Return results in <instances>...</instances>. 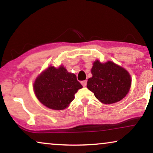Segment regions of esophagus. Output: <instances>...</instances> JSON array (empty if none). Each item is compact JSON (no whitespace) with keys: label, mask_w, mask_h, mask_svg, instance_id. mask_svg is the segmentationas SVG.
I'll use <instances>...</instances> for the list:
<instances>
[{"label":"esophagus","mask_w":153,"mask_h":153,"mask_svg":"<svg viewBox=\"0 0 153 153\" xmlns=\"http://www.w3.org/2000/svg\"><path fill=\"white\" fill-rule=\"evenodd\" d=\"M81 84L82 85L83 87H85L87 85V80H84V81H82L81 82Z\"/></svg>","instance_id":"1"}]
</instances>
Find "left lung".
<instances>
[{"mask_svg":"<svg viewBox=\"0 0 153 153\" xmlns=\"http://www.w3.org/2000/svg\"><path fill=\"white\" fill-rule=\"evenodd\" d=\"M92 77L87 87L101 103L111 104L118 102L129 92L131 84L129 73L113 62H94L91 70Z\"/></svg>","mask_w":153,"mask_h":153,"instance_id":"8db88e82","label":"left lung"}]
</instances>
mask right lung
Instances as JSON below:
<instances>
[{
	"instance_id": "right-lung-1",
	"label": "right lung",
	"mask_w": 153,
	"mask_h": 153,
	"mask_svg": "<svg viewBox=\"0 0 153 153\" xmlns=\"http://www.w3.org/2000/svg\"><path fill=\"white\" fill-rule=\"evenodd\" d=\"M82 87L76 75L64 66L48 67L36 79L33 90L37 99L46 107L63 110L68 106L75 94Z\"/></svg>"
}]
</instances>
